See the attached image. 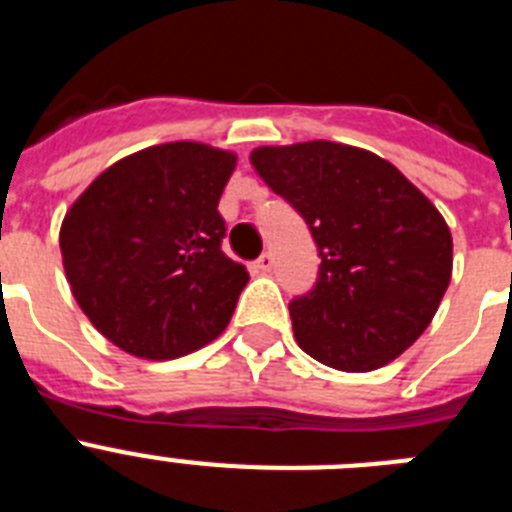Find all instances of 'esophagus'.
<instances>
[{
    "label": "esophagus",
    "mask_w": 512,
    "mask_h": 512,
    "mask_svg": "<svg viewBox=\"0 0 512 512\" xmlns=\"http://www.w3.org/2000/svg\"><path fill=\"white\" fill-rule=\"evenodd\" d=\"M271 266H274V256L271 253H261L259 259L253 261V269L256 271H271Z\"/></svg>",
    "instance_id": "obj_1"
}]
</instances>
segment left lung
Wrapping results in <instances>:
<instances>
[{"instance_id":"obj_1","label":"left lung","mask_w":512,"mask_h":512,"mask_svg":"<svg viewBox=\"0 0 512 512\" xmlns=\"http://www.w3.org/2000/svg\"><path fill=\"white\" fill-rule=\"evenodd\" d=\"M251 164L318 246L315 287L289 302L302 351L341 372H372L413 346L454 261L431 200L390 161L330 140L256 148Z\"/></svg>"}]
</instances>
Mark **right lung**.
Masks as SVG:
<instances>
[{"mask_svg":"<svg viewBox=\"0 0 512 512\" xmlns=\"http://www.w3.org/2000/svg\"><path fill=\"white\" fill-rule=\"evenodd\" d=\"M235 169L220 148L179 140L94 179L61 225L76 302L128 354L166 361L215 341L248 282L223 253L217 202Z\"/></svg>","mask_w":512,"mask_h":512,"instance_id":"obj_1","label":"right lung"}]
</instances>
